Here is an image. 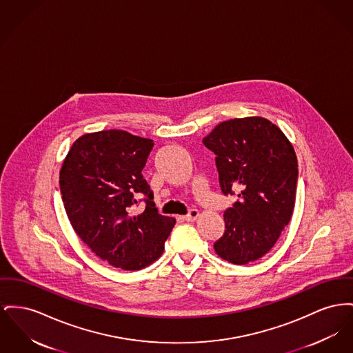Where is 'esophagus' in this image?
<instances>
[{
  "instance_id": "obj_1",
  "label": "esophagus",
  "mask_w": 353,
  "mask_h": 353,
  "mask_svg": "<svg viewBox=\"0 0 353 353\" xmlns=\"http://www.w3.org/2000/svg\"><path fill=\"white\" fill-rule=\"evenodd\" d=\"M199 216H200V213H199L197 209H190L187 216H184V220H185V221H194Z\"/></svg>"
}]
</instances>
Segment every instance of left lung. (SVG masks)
I'll use <instances>...</instances> for the list:
<instances>
[{
    "label": "left lung",
    "mask_w": 353,
    "mask_h": 353,
    "mask_svg": "<svg viewBox=\"0 0 353 353\" xmlns=\"http://www.w3.org/2000/svg\"><path fill=\"white\" fill-rule=\"evenodd\" d=\"M203 143L216 154L221 192L239 197L224 213L225 232L214 252L236 265L253 263L290 224L299 174L294 149L277 125L259 116L224 121Z\"/></svg>",
    "instance_id": "obj_1"
}]
</instances>
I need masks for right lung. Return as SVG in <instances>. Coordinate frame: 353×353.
<instances>
[{"instance_id": "1", "label": "right lung", "mask_w": 353, "mask_h": 353, "mask_svg": "<svg viewBox=\"0 0 353 353\" xmlns=\"http://www.w3.org/2000/svg\"><path fill=\"white\" fill-rule=\"evenodd\" d=\"M153 140L110 129L86 133L69 149L60 189L68 219L83 243L108 264L140 270L164 252L176 224L153 203L141 172ZM144 199L146 208H135Z\"/></svg>"}]
</instances>
